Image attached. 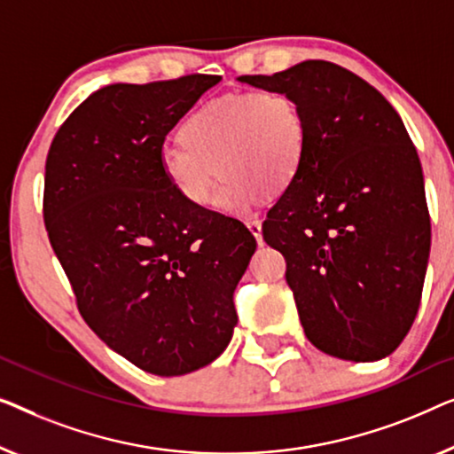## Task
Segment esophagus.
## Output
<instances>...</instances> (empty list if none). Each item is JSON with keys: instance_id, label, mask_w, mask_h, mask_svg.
<instances>
[{"instance_id": "esophagus-1", "label": "esophagus", "mask_w": 454, "mask_h": 454, "mask_svg": "<svg viewBox=\"0 0 454 454\" xmlns=\"http://www.w3.org/2000/svg\"><path fill=\"white\" fill-rule=\"evenodd\" d=\"M247 228L251 230V234L261 242V220H257V218L247 220Z\"/></svg>"}]
</instances>
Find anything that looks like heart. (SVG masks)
Returning <instances> with one entry per match:
<instances>
[{"label":"heart","mask_w":454,"mask_h":454,"mask_svg":"<svg viewBox=\"0 0 454 454\" xmlns=\"http://www.w3.org/2000/svg\"><path fill=\"white\" fill-rule=\"evenodd\" d=\"M304 114L282 90L228 94L207 102L181 127L183 145H164L160 170L189 206L242 214L261 193L278 195L296 178L306 152Z\"/></svg>","instance_id":"obj_1"}]
</instances>
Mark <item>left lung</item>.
<instances>
[{
	"label": "left lung",
	"instance_id": "left-lung-1",
	"mask_svg": "<svg viewBox=\"0 0 454 454\" xmlns=\"http://www.w3.org/2000/svg\"><path fill=\"white\" fill-rule=\"evenodd\" d=\"M239 82L290 94L306 121L304 160L263 222L306 337L341 360L387 357L416 321L430 257L424 175L403 121L331 61Z\"/></svg>",
	"mask_w": 454,
	"mask_h": 454
}]
</instances>
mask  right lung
Instances as JSON below:
<instances>
[{"instance_id": "right-lung-1", "label": "right lung", "mask_w": 454, "mask_h": 454, "mask_svg": "<svg viewBox=\"0 0 454 454\" xmlns=\"http://www.w3.org/2000/svg\"><path fill=\"white\" fill-rule=\"evenodd\" d=\"M220 75L111 84L51 144L43 215L80 315L108 348L158 376L214 362L236 327L234 288L257 242L189 206L160 170L168 131Z\"/></svg>"}]
</instances>
